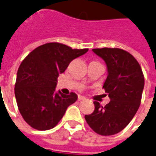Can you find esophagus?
Masks as SVG:
<instances>
[{
  "instance_id": "esophagus-1",
  "label": "esophagus",
  "mask_w": 156,
  "mask_h": 156,
  "mask_svg": "<svg viewBox=\"0 0 156 156\" xmlns=\"http://www.w3.org/2000/svg\"><path fill=\"white\" fill-rule=\"evenodd\" d=\"M87 98H85L84 96H82V95H78V100L79 101H81V100H86Z\"/></svg>"
}]
</instances>
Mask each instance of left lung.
<instances>
[{
	"mask_svg": "<svg viewBox=\"0 0 156 156\" xmlns=\"http://www.w3.org/2000/svg\"><path fill=\"white\" fill-rule=\"evenodd\" d=\"M107 67L103 84L111 101L105 107L94 102V111L85 115L90 128L101 135H112L123 130L137 112L144 87L141 67L130 53L118 48L93 49Z\"/></svg>",
	"mask_w": 156,
	"mask_h": 156,
	"instance_id": "8db88e82",
	"label": "left lung"
}]
</instances>
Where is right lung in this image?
<instances>
[{
	"label": "right lung",
	"instance_id": "1",
	"mask_svg": "<svg viewBox=\"0 0 156 156\" xmlns=\"http://www.w3.org/2000/svg\"><path fill=\"white\" fill-rule=\"evenodd\" d=\"M87 51L61 43H46L30 52L21 62L16 74L15 97L21 116L33 128H54L68 107L77 101L75 93L66 95L56 92L55 88L59 74L71 61Z\"/></svg>",
	"mask_w": 156,
	"mask_h": 156
}]
</instances>
